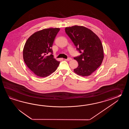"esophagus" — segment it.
I'll use <instances>...</instances> for the list:
<instances>
[{
    "mask_svg": "<svg viewBox=\"0 0 129 129\" xmlns=\"http://www.w3.org/2000/svg\"><path fill=\"white\" fill-rule=\"evenodd\" d=\"M66 60L67 61H70L72 60V58H67V59H66Z\"/></svg>",
    "mask_w": 129,
    "mask_h": 129,
    "instance_id": "34e87169",
    "label": "esophagus"
}]
</instances>
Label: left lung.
Returning a JSON list of instances; mask_svg holds the SVG:
<instances>
[{
    "label": "left lung",
    "mask_w": 129,
    "mask_h": 129,
    "mask_svg": "<svg viewBox=\"0 0 129 129\" xmlns=\"http://www.w3.org/2000/svg\"><path fill=\"white\" fill-rule=\"evenodd\" d=\"M65 31L81 53L74 58L78 63L74 72L82 77L90 75L102 64L104 58L101 40L92 30L82 26L66 27Z\"/></svg>",
    "instance_id": "obj_1"
}]
</instances>
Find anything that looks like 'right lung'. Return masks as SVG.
Listing matches in <instances>:
<instances>
[{
    "label": "right lung",
    "mask_w": 129,
    "mask_h": 129,
    "mask_svg": "<svg viewBox=\"0 0 129 129\" xmlns=\"http://www.w3.org/2000/svg\"><path fill=\"white\" fill-rule=\"evenodd\" d=\"M59 28H49L35 32L27 39L23 58L28 68L36 76L47 77L54 72L60 62L52 55V47ZM51 52L52 55H48Z\"/></svg>",
    "instance_id": "1"
}]
</instances>
